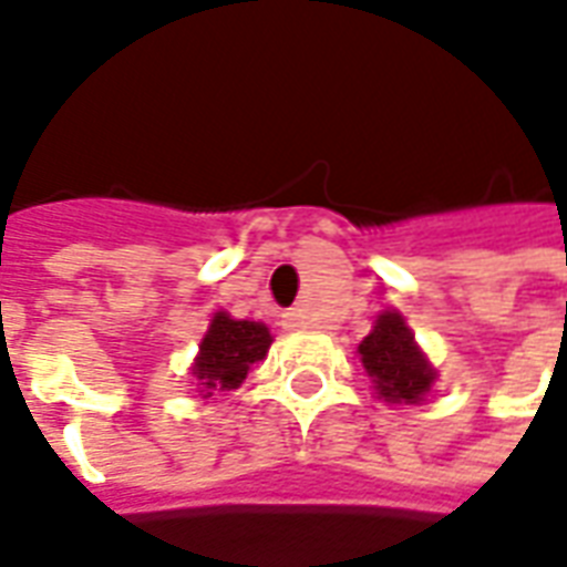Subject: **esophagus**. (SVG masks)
Returning a JSON list of instances; mask_svg holds the SVG:
<instances>
[{"mask_svg": "<svg viewBox=\"0 0 567 567\" xmlns=\"http://www.w3.org/2000/svg\"><path fill=\"white\" fill-rule=\"evenodd\" d=\"M307 324V316L300 312V309H291V312H285V328H303Z\"/></svg>", "mask_w": 567, "mask_h": 567, "instance_id": "esophagus-1", "label": "esophagus"}]
</instances>
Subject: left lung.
Segmentation results:
<instances>
[{
  "label": "left lung",
  "instance_id": "8db88e82",
  "mask_svg": "<svg viewBox=\"0 0 567 567\" xmlns=\"http://www.w3.org/2000/svg\"><path fill=\"white\" fill-rule=\"evenodd\" d=\"M373 389L389 404H419L437 380V370L422 355L401 312L385 309L373 331L358 346Z\"/></svg>",
  "mask_w": 567,
  "mask_h": 567
}]
</instances>
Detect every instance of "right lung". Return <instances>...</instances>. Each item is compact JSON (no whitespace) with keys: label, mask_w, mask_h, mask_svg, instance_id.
<instances>
[{"label":"right lung","mask_w":567,"mask_h":567,"mask_svg":"<svg viewBox=\"0 0 567 567\" xmlns=\"http://www.w3.org/2000/svg\"><path fill=\"white\" fill-rule=\"evenodd\" d=\"M272 337L267 324L246 319H230L227 312H215L199 355L194 361V377L203 398H212L218 392H230L246 380L251 364L267 358Z\"/></svg>","instance_id":"right-lung-1"}]
</instances>
